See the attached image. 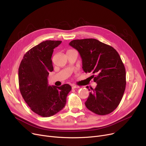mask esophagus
Masks as SVG:
<instances>
[{"label":"esophagus","instance_id":"obj_1","mask_svg":"<svg viewBox=\"0 0 146 146\" xmlns=\"http://www.w3.org/2000/svg\"><path fill=\"white\" fill-rule=\"evenodd\" d=\"M72 89H76V88H79V86H77V85H72Z\"/></svg>","mask_w":146,"mask_h":146}]
</instances>
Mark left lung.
Returning a JSON list of instances; mask_svg holds the SVG:
<instances>
[{
  "mask_svg": "<svg viewBox=\"0 0 146 146\" xmlns=\"http://www.w3.org/2000/svg\"><path fill=\"white\" fill-rule=\"evenodd\" d=\"M69 45L77 50L82 59V68L91 76L97 86L89 92L86 108L100 115L115 110L123 96L126 72L118 52L111 46L94 38L74 40ZM89 91V87L86 86Z\"/></svg>",
  "mask_w": 146,
  "mask_h": 146,
  "instance_id": "8db88e82",
  "label": "left lung"
}]
</instances>
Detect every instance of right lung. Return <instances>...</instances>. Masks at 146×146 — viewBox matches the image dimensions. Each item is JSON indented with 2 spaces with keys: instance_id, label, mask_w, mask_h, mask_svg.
<instances>
[{
  "instance_id": "obj_1",
  "label": "right lung",
  "mask_w": 146,
  "mask_h": 146,
  "mask_svg": "<svg viewBox=\"0 0 146 146\" xmlns=\"http://www.w3.org/2000/svg\"><path fill=\"white\" fill-rule=\"evenodd\" d=\"M61 41H45L28 51L18 70L19 86L25 102L34 112L43 117L54 115L62 110L72 89L68 84L48 86L47 78L53 71L52 52Z\"/></svg>"
}]
</instances>
